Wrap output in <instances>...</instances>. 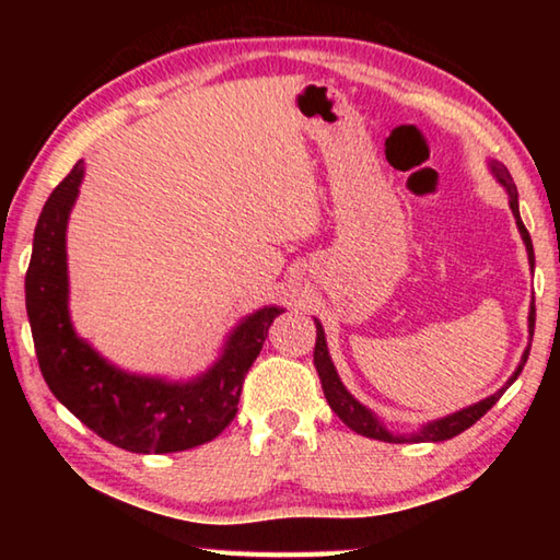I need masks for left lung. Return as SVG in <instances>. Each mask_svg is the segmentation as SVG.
<instances>
[{
  "label": "left lung",
  "mask_w": 560,
  "mask_h": 560,
  "mask_svg": "<svg viewBox=\"0 0 560 560\" xmlns=\"http://www.w3.org/2000/svg\"><path fill=\"white\" fill-rule=\"evenodd\" d=\"M489 170H491V175L497 177V183L506 189L509 207H511V212H514V220H516L521 240H524V244H526L530 269H534V244H530V236L526 232V226H524V222H521L518 192H516L514 179H511L509 170L501 165V163H497V160H491ZM314 324H316L314 365H316V371H318L320 387H324V395H326V400L330 405V410H334L340 417V420L348 424L350 430L358 432V434H363V438L381 440V442H395V444H400V442H444V440L457 438V434L464 432V430H469L471 424L479 420V417H485L491 410V407L497 405V400H499L501 395H504L506 387L516 381L521 371H524V365H526V360H528V350H530V346H526L524 355H521V360H518L514 375H511L509 381H506V385L501 387V390H497L494 395H489V397H485V400H479V402H474L469 407H464V410H459V412H452L447 417H440V420L424 422L420 430H415L410 434H397V432L387 430V424L381 420V417H377L373 410H368L363 402H358L355 397L348 393V387L340 383L334 360H330V353H328L324 326H320L318 318H314ZM534 324H536V308H534V301H530V311H528V336L530 338H534Z\"/></svg>",
  "instance_id": "8db88e82"
}]
</instances>
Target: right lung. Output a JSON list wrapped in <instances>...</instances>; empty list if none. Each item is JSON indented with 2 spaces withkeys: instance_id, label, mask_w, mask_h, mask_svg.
<instances>
[{
  "instance_id": "add662e5",
  "label": "right lung",
  "mask_w": 560,
  "mask_h": 560,
  "mask_svg": "<svg viewBox=\"0 0 560 560\" xmlns=\"http://www.w3.org/2000/svg\"><path fill=\"white\" fill-rule=\"evenodd\" d=\"M86 165H73L54 189L34 230L26 271V316L49 390L110 444L138 454L192 450L234 420L244 375L267 340L281 306H264L236 324L214 363L189 381L138 375L113 365L75 334L69 314L66 230Z\"/></svg>"
}]
</instances>
